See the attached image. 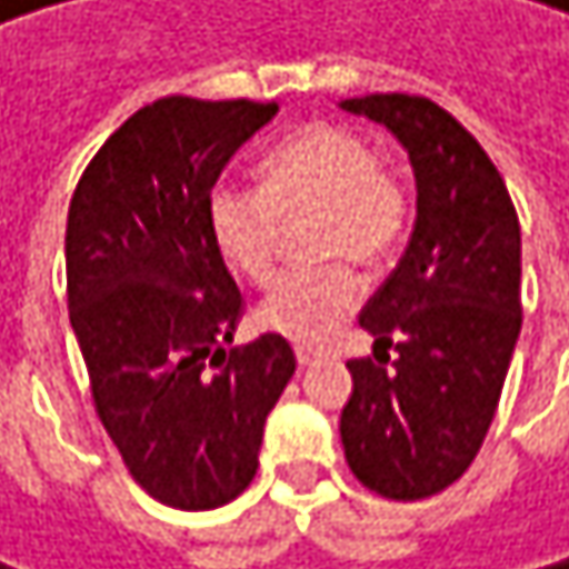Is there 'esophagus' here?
Listing matches in <instances>:
<instances>
[{"mask_svg":"<svg viewBox=\"0 0 569 569\" xmlns=\"http://www.w3.org/2000/svg\"><path fill=\"white\" fill-rule=\"evenodd\" d=\"M295 359H298V366H311V362H316V359H322V349L298 346V349H295Z\"/></svg>","mask_w":569,"mask_h":569,"instance_id":"34e87169","label":"esophagus"}]
</instances>
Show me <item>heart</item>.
<instances>
[{
	"label": "heart",
	"mask_w": 569,
	"mask_h": 569,
	"mask_svg": "<svg viewBox=\"0 0 569 569\" xmlns=\"http://www.w3.org/2000/svg\"><path fill=\"white\" fill-rule=\"evenodd\" d=\"M264 186L223 179L210 189L207 223L213 243L253 284H268L278 264L284 220L322 210L319 258H349L362 268L390 261L410 227V189L380 166L373 141L352 128L316 121L264 159ZM362 298L346 261L291 271L258 305V326L291 342H326Z\"/></svg>",
	"instance_id": "heart-1"
}]
</instances>
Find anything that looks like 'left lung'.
Segmentation results:
<instances>
[{
	"mask_svg": "<svg viewBox=\"0 0 569 569\" xmlns=\"http://www.w3.org/2000/svg\"><path fill=\"white\" fill-rule=\"evenodd\" d=\"M339 108L387 124L417 182L410 243L359 316L377 362H349L339 420L362 486L413 502L468 471L496 417L522 329L519 217L486 149L441 104L366 94Z\"/></svg>",
	"mask_w": 569,
	"mask_h": 569,
	"instance_id": "obj_1",
	"label": "left lung"
}]
</instances>
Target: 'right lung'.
<instances>
[{
	"label": "right lung",
	"instance_id": "add662e5",
	"mask_svg": "<svg viewBox=\"0 0 569 569\" xmlns=\"http://www.w3.org/2000/svg\"><path fill=\"white\" fill-rule=\"evenodd\" d=\"M268 101L159 98L83 169L67 213V305L104 431L131 478L172 509L237 499L295 373L288 339L233 342L243 298L207 200Z\"/></svg>",
	"mask_w": 569,
	"mask_h": 569
}]
</instances>
